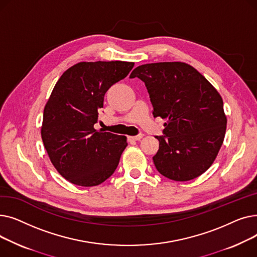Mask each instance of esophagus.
Listing matches in <instances>:
<instances>
[{
    "label": "esophagus",
    "mask_w": 257,
    "mask_h": 257,
    "mask_svg": "<svg viewBox=\"0 0 257 257\" xmlns=\"http://www.w3.org/2000/svg\"><path fill=\"white\" fill-rule=\"evenodd\" d=\"M144 134H139V136H136V137H130L129 139L130 140H133V141H140L141 139H143Z\"/></svg>",
    "instance_id": "34e87169"
}]
</instances>
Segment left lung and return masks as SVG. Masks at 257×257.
I'll return each instance as SVG.
<instances>
[{
    "label": "left lung",
    "instance_id": "left-lung-1",
    "mask_svg": "<svg viewBox=\"0 0 257 257\" xmlns=\"http://www.w3.org/2000/svg\"><path fill=\"white\" fill-rule=\"evenodd\" d=\"M136 77L150 94L153 115L168 119L165 136L156 137L157 171L175 181L199 177L212 165L224 141L227 118L220 93L184 62L143 64L132 71L130 78Z\"/></svg>",
    "mask_w": 257,
    "mask_h": 257
}]
</instances>
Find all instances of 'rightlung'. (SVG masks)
<instances>
[{
    "instance_id": "add662e5",
    "label": "right lung",
    "mask_w": 257,
    "mask_h": 257,
    "mask_svg": "<svg viewBox=\"0 0 257 257\" xmlns=\"http://www.w3.org/2000/svg\"><path fill=\"white\" fill-rule=\"evenodd\" d=\"M134 66L127 61L79 62L57 81L45 106L42 139L67 181L96 186L115 171L127 138L94 129L104 96Z\"/></svg>"
}]
</instances>
